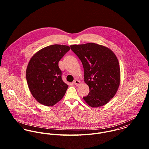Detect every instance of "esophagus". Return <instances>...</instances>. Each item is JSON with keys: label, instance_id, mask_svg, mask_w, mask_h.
I'll use <instances>...</instances> for the list:
<instances>
[{"label": "esophagus", "instance_id": "1", "mask_svg": "<svg viewBox=\"0 0 149 149\" xmlns=\"http://www.w3.org/2000/svg\"><path fill=\"white\" fill-rule=\"evenodd\" d=\"M73 83H74L75 85H79L80 84V81H79V80H75L74 81Z\"/></svg>", "mask_w": 149, "mask_h": 149}]
</instances>
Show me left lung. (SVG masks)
Returning a JSON list of instances; mask_svg holds the SVG:
<instances>
[{
    "mask_svg": "<svg viewBox=\"0 0 149 149\" xmlns=\"http://www.w3.org/2000/svg\"><path fill=\"white\" fill-rule=\"evenodd\" d=\"M81 60L84 81L89 88L84 97L92 108L103 106L115 95L120 82L119 61L114 53L104 46L95 43L70 45Z\"/></svg>",
    "mask_w": 149,
    "mask_h": 149,
    "instance_id": "8db88e82",
    "label": "left lung"
}]
</instances>
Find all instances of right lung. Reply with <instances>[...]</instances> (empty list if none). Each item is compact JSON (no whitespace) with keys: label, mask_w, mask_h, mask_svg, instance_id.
Segmentation results:
<instances>
[{"label":"right lung","mask_w":149,"mask_h":149,"mask_svg":"<svg viewBox=\"0 0 149 149\" xmlns=\"http://www.w3.org/2000/svg\"><path fill=\"white\" fill-rule=\"evenodd\" d=\"M62 45L46 46L30 58L26 69V80L29 90L40 104L53 106L64 97L68 85L61 78L58 62L70 50Z\"/></svg>","instance_id":"add662e5"}]
</instances>
